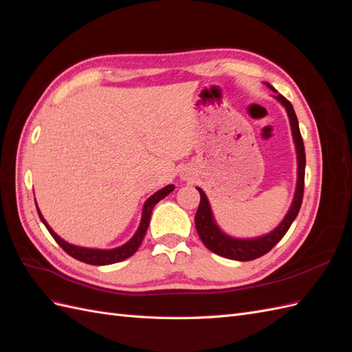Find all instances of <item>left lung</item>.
Returning <instances> with one entry per match:
<instances>
[{
  "label": "left lung",
  "instance_id": "8db88e82",
  "mask_svg": "<svg viewBox=\"0 0 352 352\" xmlns=\"http://www.w3.org/2000/svg\"><path fill=\"white\" fill-rule=\"evenodd\" d=\"M267 87L276 92V89L267 83ZM278 98L283 107L287 111V116H289V122H291V129L294 135V141L296 146V155H298V182H296V190H295V198L292 206L287 211L286 217L280 225L276 228L273 232H270L269 235L260 236L257 239H235L226 236L223 233L217 225L212 220L211 214V208L208 204V199L204 194V190L199 189V207L197 210L195 214V228L201 241L204 242L206 247L212 251L217 255H221L225 258L230 260H236V261H251L258 257H263L264 254H267L276 243H278L283 236L285 233L289 230L292 221L300 212L301 204H302V197H304V177H305V150H304V142H302V136L300 132V127H298V119L296 114L294 111L292 104L287 101L282 95H278Z\"/></svg>",
  "mask_w": 352,
  "mask_h": 352
}]
</instances>
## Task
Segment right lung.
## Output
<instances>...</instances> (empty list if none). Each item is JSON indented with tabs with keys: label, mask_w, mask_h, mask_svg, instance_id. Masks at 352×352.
Segmentation results:
<instances>
[{
	"label": "right lung",
	"mask_w": 352,
	"mask_h": 352,
	"mask_svg": "<svg viewBox=\"0 0 352 352\" xmlns=\"http://www.w3.org/2000/svg\"><path fill=\"white\" fill-rule=\"evenodd\" d=\"M175 189L173 185H168L163 189L157 190V192L154 195H151L150 198H148L145 201L144 204V210H142V219H141V225L140 228H138L136 233L133 235V238L126 242L124 245H122V247L119 248H114V250H92V248H82V247H76V245H72L69 242H66L65 239H61L57 233L52 230L48 223L45 221V219L42 217L39 208L36 207L38 210V214H39V219L42 220V223H44L45 228L48 229V232L51 233V236L56 239V242L60 245V247L65 250L70 257L76 258L82 263H87V264H92V265H107V264H113V263H119V261H123L126 258H129L131 255H133L136 252V250L141 247L142 243V239L145 236L146 233V229H148V225H150V219H151V212H153V208L154 206L157 204V202L160 199L166 198L172 190Z\"/></svg>",
	"instance_id": "add662e5"
}]
</instances>
